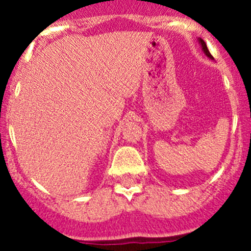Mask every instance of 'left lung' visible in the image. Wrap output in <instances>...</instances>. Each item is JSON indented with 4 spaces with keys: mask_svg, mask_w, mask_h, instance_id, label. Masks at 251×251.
<instances>
[{
    "mask_svg": "<svg viewBox=\"0 0 251 251\" xmlns=\"http://www.w3.org/2000/svg\"><path fill=\"white\" fill-rule=\"evenodd\" d=\"M198 41H199V45H201V50H203V52H204V54L206 55L207 58H210V59H211V60H214V57H212L211 53H210L209 50H207L206 44H205V42L201 39V37H198Z\"/></svg>",
    "mask_w": 251,
    "mask_h": 251,
    "instance_id": "8db88e82",
    "label": "left lung"
}]
</instances>
